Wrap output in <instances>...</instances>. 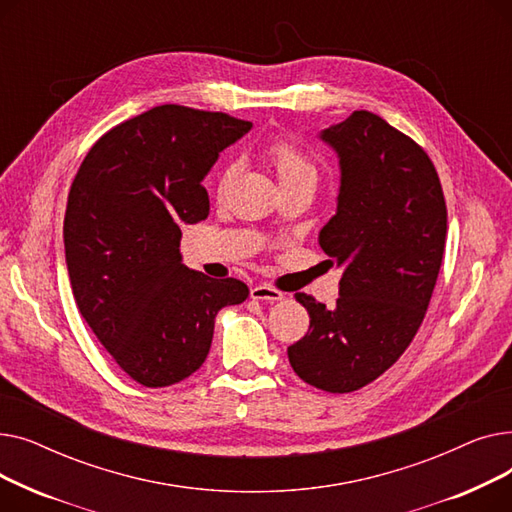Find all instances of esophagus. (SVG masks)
Here are the masks:
<instances>
[{
	"instance_id": "esophagus-1",
	"label": "esophagus",
	"mask_w": 512,
	"mask_h": 512,
	"mask_svg": "<svg viewBox=\"0 0 512 512\" xmlns=\"http://www.w3.org/2000/svg\"><path fill=\"white\" fill-rule=\"evenodd\" d=\"M251 299L272 303V301H282L284 294L278 288H274L272 284H257L251 288Z\"/></svg>"
}]
</instances>
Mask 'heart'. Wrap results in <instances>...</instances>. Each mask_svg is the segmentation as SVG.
Wrapping results in <instances>:
<instances>
[{"label":"heart","mask_w":512,"mask_h":512,"mask_svg":"<svg viewBox=\"0 0 512 512\" xmlns=\"http://www.w3.org/2000/svg\"><path fill=\"white\" fill-rule=\"evenodd\" d=\"M265 157L270 161V166L274 168L280 186L288 182H297V180H315L317 170L311 157L297 145L284 137H274L265 143ZM230 178V170H224L220 176V191L226 186Z\"/></svg>","instance_id":"b5f03b06"}]
</instances>
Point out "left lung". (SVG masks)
<instances>
[{"instance_id":"8db88e82","label":"left lung","mask_w":512,"mask_h":512,"mask_svg":"<svg viewBox=\"0 0 512 512\" xmlns=\"http://www.w3.org/2000/svg\"><path fill=\"white\" fill-rule=\"evenodd\" d=\"M321 139L336 149L342 178L319 245L344 274L334 309L294 294L309 332L288 346V361L309 386L346 394L378 380L413 342L440 274L448 213L432 159L384 118L359 110Z\"/></svg>"}]
</instances>
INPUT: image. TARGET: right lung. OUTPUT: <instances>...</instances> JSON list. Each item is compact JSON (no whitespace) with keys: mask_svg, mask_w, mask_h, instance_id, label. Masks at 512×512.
<instances>
[{"mask_svg":"<svg viewBox=\"0 0 512 512\" xmlns=\"http://www.w3.org/2000/svg\"><path fill=\"white\" fill-rule=\"evenodd\" d=\"M251 126L224 112L157 105L107 130L74 176L64 215L74 301L118 367L145 388L195 373L215 315L249 297L236 278L186 270L180 226L207 218L201 180Z\"/></svg>","mask_w":512,"mask_h":512,"instance_id":"add662e5","label":"right lung"}]
</instances>
